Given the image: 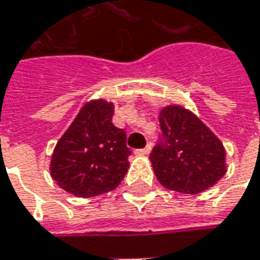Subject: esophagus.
Here are the masks:
<instances>
[{"mask_svg":"<svg viewBox=\"0 0 260 260\" xmlns=\"http://www.w3.org/2000/svg\"><path fill=\"white\" fill-rule=\"evenodd\" d=\"M151 152V147L149 145H147L145 148H142V149H137L135 151V154H138V155H148Z\"/></svg>","mask_w":260,"mask_h":260,"instance_id":"obj_1","label":"esophagus"}]
</instances>
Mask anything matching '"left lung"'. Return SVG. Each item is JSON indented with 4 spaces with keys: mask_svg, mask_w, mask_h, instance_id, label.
<instances>
[{
    "mask_svg": "<svg viewBox=\"0 0 260 260\" xmlns=\"http://www.w3.org/2000/svg\"><path fill=\"white\" fill-rule=\"evenodd\" d=\"M158 118L162 139L149 159L161 185L184 194H199L226 174L223 142L197 115L181 105H168Z\"/></svg>",
    "mask_w": 260,
    "mask_h": 260,
    "instance_id": "left-lung-1",
    "label": "left lung"
}]
</instances>
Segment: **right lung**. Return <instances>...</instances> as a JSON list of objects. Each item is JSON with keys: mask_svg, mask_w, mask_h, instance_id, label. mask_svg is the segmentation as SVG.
<instances>
[{"mask_svg": "<svg viewBox=\"0 0 260 260\" xmlns=\"http://www.w3.org/2000/svg\"><path fill=\"white\" fill-rule=\"evenodd\" d=\"M113 103L86 102L58 139L50 174L69 194L89 199L115 190L129 168L125 131L112 123Z\"/></svg>", "mask_w": 260, "mask_h": 260, "instance_id": "right-lung-1", "label": "right lung"}]
</instances>
